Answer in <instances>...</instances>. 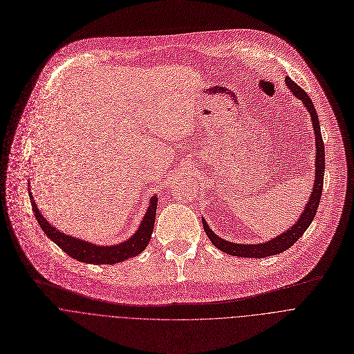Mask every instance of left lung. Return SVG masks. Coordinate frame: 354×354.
I'll return each instance as SVG.
<instances>
[{
    "instance_id": "left-lung-1",
    "label": "left lung",
    "mask_w": 354,
    "mask_h": 354,
    "mask_svg": "<svg viewBox=\"0 0 354 354\" xmlns=\"http://www.w3.org/2000/svg\"><path fill=\"white\" fill-rule=\"evenodd\" d=\"M285 80H286L288 87L292 90V93L296 97H299L303 101V104L307 106L310 116H311V121H313V128H314V135H315V142H317L314 189H313L308 203L306 204V208H304L301 216L297 219V222L292 227H289L285 233L279 234L278 238H274L272 241L266 242V243L239 245V243L226 242V241L221 239L219 236H216V234L209 229L207 222L204 219H201L203 227L207 233L208 239L212 242V245L215 248H218L219 250H222L223 253L234 256V257L263 259V257L275 256V254H279V253L288 250L290 246H293L299 241V238L307 230V227L313 222V219L317 214V208L319 205L322 186H324V172H325V149H324V142H322V136H321V127H319V121H318V115H317V111H315L308 94L299 84H296L293 80H290V77H285Z\"/></svg>"
}]
</instances>
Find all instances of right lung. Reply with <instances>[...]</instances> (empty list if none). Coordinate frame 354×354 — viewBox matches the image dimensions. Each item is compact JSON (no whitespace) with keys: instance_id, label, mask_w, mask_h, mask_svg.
Here are the masks:
<instances>
[{"instance_id":"add662e5","label":"right lung","mask_w":354,"mask_h":354,"mask_svg":"<svg viewBox=\"0 0 354 354\" xmlns=\"http://www.w3.org/2000/svg\"><path fill=\"white\" fill-rule=\"evenodd\" d=\"M29 197H30V203H32L35 216H36L40 227L44 230L47 236L59 249H62V252H65L72 259H75L77 261H82V263L95 264V266L122 263L128 259L136 257L138 254H140L147 248V245L150 242V238H151V233H153V227H154L156 212H157V201H158L156 196L151 197L149 209H147L138 232L133 234L131 239H128L127 242H122L120 245H115V246H97V245H91L88 242H83L80 239L68 236V234L55 229L40 214L30 192H29Z\"/></svg>"}]
</instances>
